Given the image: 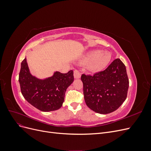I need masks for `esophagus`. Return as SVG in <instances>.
<instances>
[{
    "label": "esophagus",
    "mask_w": 151,
    "mask_h": 151,
    "mask_svg": "<svg viewBox=\"0 0 151 151\" xmlns=\"http://www.w3.org/2000/svg\"><path fill=\"white\" fill-rule=\"evenodd\" d=\"M74 76L75 79H79L81 76V72L78 70H75L74 71Z\"/></svg>",
    "instance_id": "obj_1"
}]
</instances>
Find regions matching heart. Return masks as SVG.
Instances as JSON below:
<instances>
[{"label":"heart","mask_w":151,"mask_h":151,"mask_svg":"<svg viewBox=\"0 0 151 151\" xmlns=\"http://www.w3.org/2000/svg\"><path fill=\"white\" fill-rule=\"evenodd\" d=\"M111 58L110 53H102L100 50H93L84 56L81 63L88 64V68L91 70L98 72L103 70L108 65Z\"/></svg>","instance_id":"obj_1"}]
</instances>
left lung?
I'll return each instance as SVG.
<instances>
[{
  "label": "left lung",
  "mask_w": 151,
  "mask_h": 151,
  "mask_svg": "<svg viewBox=\"0 0 151 151\" xmlns=\"http://www.w3.org/2000/svg\"><path fill=\"white\" fill-rule=\"evenodd\" d=\"M85 102L100 114L110 113L125 101L129 87L126 67L120 58L93 76L82 74Z\"/></svg>",
  "instance_id": "left-lung-1"
}]
</instances>
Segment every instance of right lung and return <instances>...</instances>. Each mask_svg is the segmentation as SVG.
<instances>
[{"instance_id":"obj_1","label":"right lung","mask_w":151,"mask_h":151,"mask_svg":"<svg viewBox=\"0 0 151 151\" xmlns=\"http://www.w3.org/2000/svg\"><path fill=\"white\" fill-rule=\"evenodd\" d=\"M74 81V72H55L52 77L38 79L31 74L25 58L21 62L19 82L24 99L39 110L48 112L60 108L65 91Z\"/></svg>"}]
</instances>
